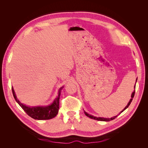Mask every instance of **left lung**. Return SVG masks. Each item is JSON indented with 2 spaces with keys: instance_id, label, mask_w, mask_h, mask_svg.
<instances>
[{
  "instance_id": "1",
  "label": "left lung",
  "mask_w": 148,
  "mask_h": 148,
  "mask_svg": "<svg viewBox=\"0 0 148 148\" xmlns=\"http://www.w3.org/2000/svg\"><path fill=\"white\" fill-rule=\"evenodd\" d=\"M136 81H137V79H136ZM135 90L134 91V92L132 93V98H131V99L130 100V101H129V102H128V104H127V106L125 107V109L121 112V113L122 112H123L127 108H128V107L130 106V104H131V102H132V100H133V97H134V96H135ZM84 114H85V115H86L87 117H89V118H91V119H94V120H99V121H105V122H109V121H110V120H114V119H115L116 117H117L118 115H117V116H115V117H112V118H110V119H105V118H102V117H94V116H92V115H89V114H87L86 112H84Z\"/></svg>"
}]
</instances>
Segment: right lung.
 <instances>
[{
  "instance_id": "obj_1",
  "label": "right lung",
  "mask_w": 148,
  "mask_h": 148,
  "mask_svg": "<svg viewBox=\"0 0 148 148\" xmlns=\"http://www.w3.org/2000/svg\"><path fill=\"white\" fill-rule=\"evenodd\" d=\"M61 88L59 91V95L53 101L52 104L50 106L46 107H30L22 104L17 99L15 93L13 88H12L13 97L18 102L20 107L24 110L25 112L27 114L29 117L35 120H49L55 117L58 114L59 109V98L60 95Z\"/></svg>"
}]
</instances>
